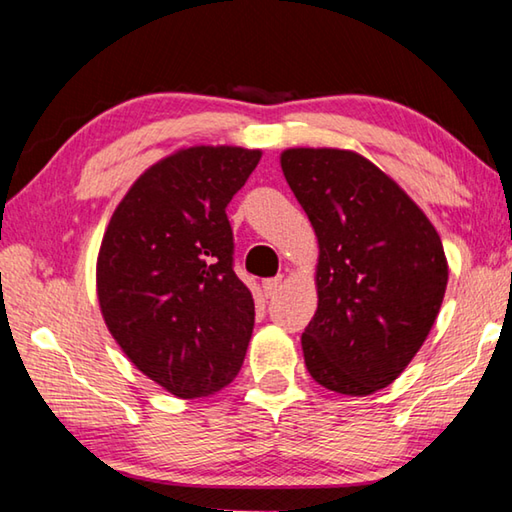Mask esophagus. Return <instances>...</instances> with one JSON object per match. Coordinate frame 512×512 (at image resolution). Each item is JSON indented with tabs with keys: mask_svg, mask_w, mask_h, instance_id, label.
I'll return each mask as SVG.
<instances>
[{
	"mask_svg": "<svg viewBox=\"0 0 512 512\" xmlns=\"http://www.w3.org/2000/svg\"><path fill=\"white\" fill-rule=\"evenodd\" d=\"M262 287H264V293H266L268 298L275 296V293L280 291V287H282V275H277V277H268V280H264V282H262Z\"/></svg>",
	"mask_w": 512,
	"mask_h": 512,
	"instance_id": "34e87169",
	"label": "esophagus"
}]
</instances>
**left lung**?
Segmentation results:
<instances>
[{
	"mask_svg": "<svg viewBox=\"0 0 512 512\" xmlns=\"http://www.w3.org/2000/svg\"><path fill=\"white\" fill-rule=\"evenodd\" d=\"M280 164L320 248L305 366L327 391L375 393L402 375L436 323L449 275L443 241L359 153L287 149Z\"/></svg>",
	"mask_w": 512,
	"mask_h": 512,
	"instance_id": "obj_1",
	"label": "left lung"
}]
</instances>
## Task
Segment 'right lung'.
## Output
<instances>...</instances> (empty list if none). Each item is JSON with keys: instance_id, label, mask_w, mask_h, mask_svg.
Instances as JSON below:
<instances>
[{"instance_id": "add662e5", "label": "right lung", "mask_w": 512, "mask_h": 512, "mask_svg": "<svg viewBox=\"0 0 512 512\" xmlns=\"http://www.w3.org/2000/svg\"><path fill=\"white\" fill-rule=\"evenodd\" d=\"M262 151L189 146L146 169L121 198L97 259L112 339L171 395L219 393L244 363L255 302L232 271L225 207Z\"/></svg>"}]
</instances>
